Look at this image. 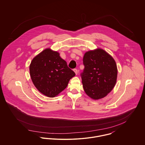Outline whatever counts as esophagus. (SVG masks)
Wrapping results in <instances>:
<instances>
[{
	"label": "esophagus",
	"instance_id": "1",
	"mask_svg": "<svg viewBox=\"0 0 145 145\" xmlns=\"http://www.w3.org/2000/svg\"><path fill=\"white\" fill-rule=\"evenodd\" d=\"M73 71H74V73H76V75H77V74H78V70H77V69H73Z\"/></svg>",
	"mask_w": 145,
	"mask_h": 145
}]
</instances>
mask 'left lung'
Wrapping results in <instances>:
<instances>
[{
	"instance_id": "left-lung-1",
	"label": "left lung",
	"mask_w": 145,
	"mask_h": 145,
	"mask_svg": "<svg viewBox=\"0 0 145 145\" xmlns=\"http://www.w3.org/2000/svg\"><path fill=\"white\" fill-rule=\"evenodd\" d=\"M83 64L81 77L86 95L95 100L107 96L117 80V65L113 57L103 49L97 48L85 53Z\"/></svg>"
}]
</instances>
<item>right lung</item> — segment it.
<instances>
[{
    "label": "right lung",
    "mask_w": 145,
    "mask_h": 145,
    "mask_svg": "<svg viewBox=\"0 0 145 145\" xmlns=\"http://www.w3.org/2000/svg\"><path fill=\"white\" fill-rule=\"evenodd\" d=\"M30 75L36 88L43 95L54 97L65 90L76 76L60 54L47 48L36 55L29 66Z\"/></svg>",
    "instance_id": "add662e5"
}]
</instances>
